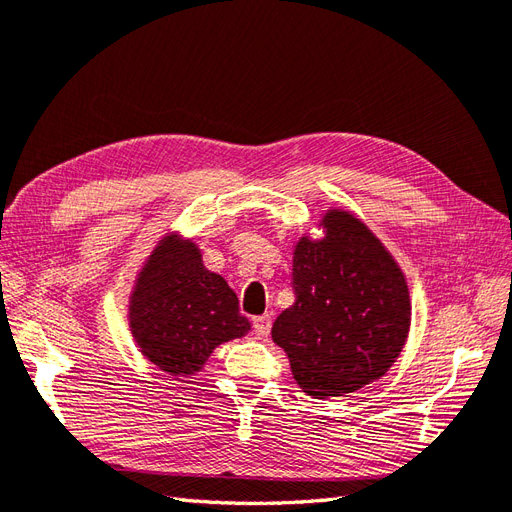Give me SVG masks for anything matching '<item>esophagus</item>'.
<instances>
[{
  "label": "esophagus",
  "instance_id": "34e87169",
  "mask_svg": "<svg viewBox=\"0 0 512 512\" xmlns=\"http://www.w3.org/2000/svg\"><path fill=\"white\" fill-rule=\"evenodd\" d=\"M252 324H254V333H256L258 337H267L269 331H271V314L256 316V318L252 320Z\"/></svg>",
  "mask_w": 512,
  "mask_h": 512
}]
</instances>
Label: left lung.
Returning a JSON list of instances; mask_svg holds the SVG:
<instances>
[{
  "instance_id": "8db88e82",
  "label": "left lung",
  "mask_w": 512,
  "mask_h": 512,
  "mask_svg": "<svg viewBox=\"0 0 512 512\" xmlns=\"http://www.w3.org/2000/svg\"><path fill=\"white\" fill-rule=\"evenodd\" d=\"M322 239L292 250L294 303L277 316L273 342L292 376L316 399L339 397L382 378L406 346L412 305L391 252L346 209L322 215Z\"/></svg>"
}]
</instances>
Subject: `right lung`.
Wrapping results in <instances>:
<instances>
[{"mask_svg":"<svg viewBox=\"0 0 512 512\" xmlns=\"http://www.w3.org/2000/svg\"><path fill=\"white\" fill-rule=\"evenodd\" d=\"M128 320L145 359L175 378L194 376L215 348L250 331L237 294L177 232L164 235L143 262Z\"/></svg>","mask_w":512,"mask_h":512,"instance_id":"obj_1","label":"right lung"}]
</instances>
